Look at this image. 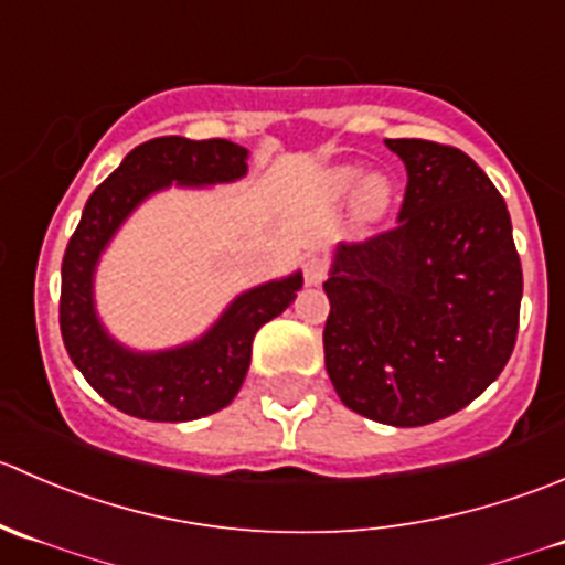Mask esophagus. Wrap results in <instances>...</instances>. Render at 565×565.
<instances>
[{
    "label": "esophagus",
    "mask_w": 565,
    "mask_h": 565,
    "mask_svg": "<svg viewBox=\"0 0 565 565\" xmlns=\"http://www.w3.org/2000/svg\"><path fill=\"white\" fill-rule=\"evenodd\" d=\"M323 280H327V260L318 258V255H312V258H307V264H305V282L321 285Z\"/></svg>",
    "instance_id": "esophagus-1"
}]
</instances>
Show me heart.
<instances>
[{"label": "heart", "mask_w": 565, "mask_h": 565, "mask_svg": "<svg viewBox=\"0 0 565 565\" xmlns=\"http://www.w3.org/2000/svg\"><path fill=\"white\" fill-rule=\"evenodd\" d=\"M323 198L332 203L351 201L354 220L360 225H379L390 214L395 203V181L387 172H367L365 164H338L329 167L321 175Z\"/></svg>", "instance_id": "1"}]
</instances>
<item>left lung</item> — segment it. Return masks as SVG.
<instances>
[{"label": "left lung", "mask_w": 565, "mask_h": 565, "mask_svg": "<svg viewBox=\"0 0 565 565\" xmlns=\"http://www.w3.org/2000/svg\"><path fill=\"white\" fill-rule=\"evenodd\" d=\"M406 164L398 225L338 244L323 290V362L345 406L415 428L472 404L519 329L522 264L505 200L450 145L387 139Z\"/></svg>", "instance_id": "1"}]
</instances>
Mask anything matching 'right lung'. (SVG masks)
<instances>
[{
  "label": "right lung",
  "instance_id": "obj_1",
  "mask_svg": "<svg viewBox=\"0 0 565 565\" xmlns=\"http://www.w3.org/2000/svg\"><path fill=\"white\" fill-rule=\"evenodd\" d=\"M249 150L227 139L159 137L134 148L87 200L63 258L60 329L87 384L139 420L186 423L225 409L247 379L255 332L280 316L301 271L238 294L198 340L161 351L117 343L95 310V269L122 222L156 192L216 186L247 175Z\"/></svg>",
  "mask_w": 565,
  "mask_h": 565
}]
</instances>
